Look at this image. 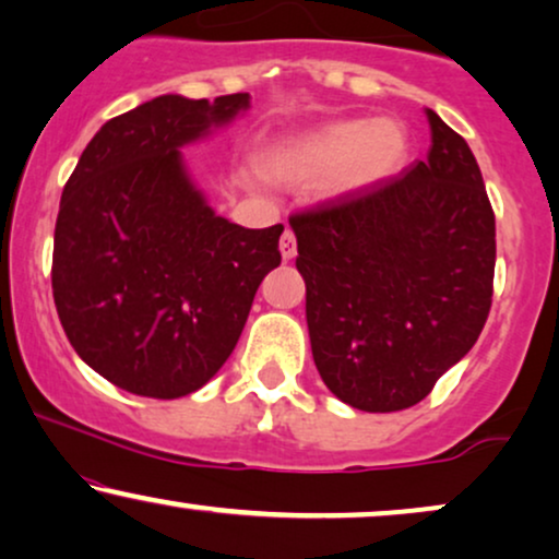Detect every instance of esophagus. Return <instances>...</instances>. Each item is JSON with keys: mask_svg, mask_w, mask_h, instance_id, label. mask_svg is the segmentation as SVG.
<instances>
[{"mask_svg": "<svg viewBox=\"0 0 559 559\" xmlns=\"http://www.w3.org/2000/svg\"><path fill=\"white\" fill-rule=\"evenodd\" d=\"M281 255H284V260H292L296 255V235L292 229L281 235Z\"/></svg>", "mask_w": 559, "mask_h": 559, "instance_id": "1", "label": "esophagus"}]
</instances>
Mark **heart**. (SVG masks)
<instances>
[{
	"mask_svg": "<svg viewBox=\"0 0 559 559\" xmlns=\"http://www.w3.org/2000/svg\"><path fill=\"white\" fill-rule=\"evenodd\" d=\"M406 128L396 119H334L267 153V176L286 186H319L332 197L370 189L404 168Z\"/></svg>",
	"mask_w": 559,
	"mask_h": 559,
	"instance_id": "heart-1",
	"label": "heart"
}]
</instances>
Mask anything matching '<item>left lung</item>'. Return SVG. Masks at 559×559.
Listing matches in <instances>:
<instances>
[{"label": "left lung", "instance_id": "left-lung-1", "mask_svg": "<svg viewBox=\"0 0 559 559\" xmlns=\"http://www.w3.org/2000/svg\"><path fill=\"white\" fill-rule=\"evenodd\" d=\"M427 119V158L288 217L317 370L360 412L419 404L490 311L496 217L480 168L437 111Z\"/></svg>", "mask_w": 559, "mask_h": 559}]
</instances>
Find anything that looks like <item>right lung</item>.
I'll return each mask as SVG.
<instances>
[{"mask_svg": "<svg viewBox=\"0 0 559 559\" xmlns=\"http://www.w3.org/2000/svg\"><path fill=\"white\" fill-rule=\"evenodd\" d=\"M248 107L250 94L155 96L102 124L66 181L50 271L58 319L117 389L147 399L202 389L281 265L284 225L217 217L178 151Z\"/></svg>", "mask_w": 559, "mask_h": 559, "instance_id": "1", "label": "right lung"}]
</instances>
